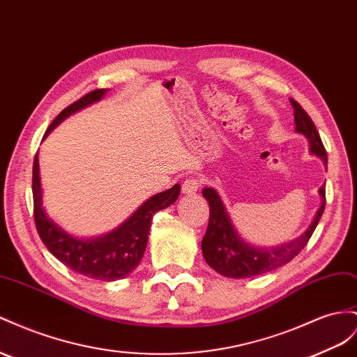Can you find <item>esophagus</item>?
Masks as SVG:
<instances>
[{
  "instance_id": "1",
  "label": "esophagus",
  "mask_w": 357,
  "mask_h": 357,
  "mask_svg": "<svg viewBox=\"0 0 357 357\" xmlns=\"http://www.w3.org/2000/svg\"><path fill=\"white\" fill-rule=\"evenodd\" d=\"M198 189H199V181L197 178H188L183 181L181 185V192L185 195H194Z\"/></svg>"
}]
</instances>
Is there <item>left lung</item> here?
<instances>
[{
	"label": "left lung",
	"instance_id": "8db88e82",
	"mask_svg": "<svg viewBox=\"0 0 357 357\" xmlns=\"http://www.w3.org/2000/svg\"><path fill=\"white\" fill-rule=\"evenodd\" d=\"M290 102L294 109V130L303 135L307 139V144H310L311 155L320 158L327 168V153L314 121L296 100L290 99ZM319 194L321 197V204L305 233L287 243L267 248L248 243L236 229L218 190L213 188H204L202 189V197L207 199L210 206V218L207 233L201 242L202 257L213 271L233 279L264 275L278 267H282L284 264L290 263L306 246L307 240H310L317 224H319L326 204L324 185L319 189Z\"/></svg>",
	"mask_w": 357,
	"mask_h": 357
}]
</instances>
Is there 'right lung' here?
Instances as JSON below:
<instances>
[{"mask_svg": "<svg viewBox=\"0 0 357 357\" xmlns=\"http://www.w3.org/2000/svg\"><path fill=\"white\" fill-rule=\"evenodd\" d=\"M107 89L94 90L84 98L63 109L47 128L43 139L60 123L72 114L78 112L90 105L99 102L107 94ZM180 195V185L150 197L133 211V213L114 228L109 233L98 237H75L67 233L52 218L47 216L43 207V190L40 183L38 155L33 165V198H34V220L37 233L47 250L64 266L82 276L98 279V281H119L126 278L138 267L146 252L151 219L156 211L174 204Z\"/></svg>", "mask_w": 357, "mask_h": 357, "instance_id": "obj_1", "label": "right lung"}]
</instances>
